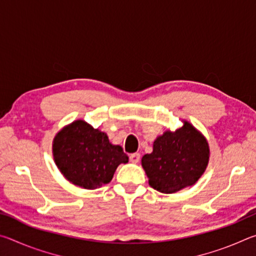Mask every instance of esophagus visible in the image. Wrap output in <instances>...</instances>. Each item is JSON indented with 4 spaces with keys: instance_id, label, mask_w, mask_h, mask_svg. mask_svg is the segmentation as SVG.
<instances>
[{
    "instance_id": "esophagus-1",
    "label": "esophagus",
    "mask_w": 256,
    "mask_h": 256,
    "mask_svg": "<svg viewBox=\"0 0 256 256\" xmlns=\"http://www.w3.org/2000/svg\"><path fill=\"white\" fill-rule=\"evenodd\" d=\"M138 160H140V154H130V162H131L136 164V162H138Z\"/></svg>"
}]
</instances>
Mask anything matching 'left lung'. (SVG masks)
<instances>
[{"instance_id": "left-lung-1", "label": "left lung", "mask_w": 256, "mask_h": 256, "mask_svg": "<svg viewBox=\"0 0 256 256\" xmlns=\"http://www.w3.org/2000/svg\"><path fill=\"white\" fill-rule=\"evenodd\" d=\"M209 162V146L188 122L167 131L154 142V151L142 157L151 188L164 194L196 184Z\"/></svg>"}]
</instances>
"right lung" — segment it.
I'll return each mask as SVG.
<instances>
[{
  "instance_id": "1",
  "label": "right lung",
  "mask_w": 256,
  "mask_h": 256,
  "mask_svg": "<svg viewBox=\"0 0 256 256\" xmlns=\"http://www.w3.org/2000/svg\"><path fill=\"white\" fill-rule=\"evenodd\" d=\"M53 154L63 176L86 190L110 183L118 164L128 162L122 146H112L106 133L81 120L56 134Z\"/></svg>"
}]
</instances>
